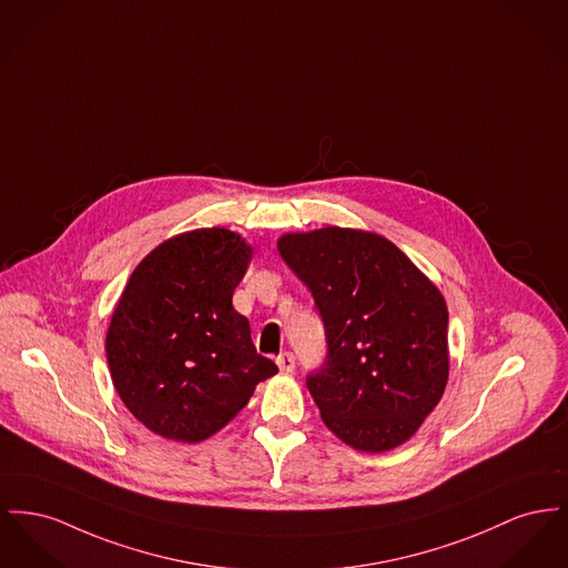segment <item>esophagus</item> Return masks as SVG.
<instances>
[{
  "label": "esophagus",
  "instance_id": "34e87169",
  "mask_svg": "<svg viewBox=\"0 0 568 568\" xmlns=\"http://www.w3.org/2000/svg\"><path fill=\"white\" fill-rule=\"evenodd\" d=\"M276 367L281 368V373H292L296 367V358L292 352H283L276 356Z\"/></svg>",
  "mask_w": 568,
  "mask_h": 568
}]
</instances>
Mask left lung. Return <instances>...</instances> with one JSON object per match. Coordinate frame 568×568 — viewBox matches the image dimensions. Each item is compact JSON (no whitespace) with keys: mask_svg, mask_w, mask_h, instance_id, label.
<instances>
[{"mask_svg":"<svg viewBox=\"0 0 568 568\" xmlns=\"http://www.w3.org/2000/svg\"><path fill=\"white\" fill-rule=\"evenodd\" d=\"M276 248L311 290L328 356L306 377L324 425L347 446L388 453L420 429L448 382L442 292L384 235L322 227Z\"/></svg>","mask_w":568,"mask_h":568,"instance_id":"1","label":"left lung"}]
</instances>
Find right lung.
Instances as JSON below:
<instances>
[{"instance_id":"add662e5","label":"right lung","mask_w":568,"mask_h":568,"mask_svg":"<svg viewBox=\"0 0 568 568\" xmlns=\"http://www.w3.org/2000/svg\"><path fill=\"white\" fill-rule=\"evenodd\" d=\"M251 257L242 235L207 227L169 237L134 267L104 349L120 399L152 434L203 442L278 373L232 304Z\"/></svg>"}]
</instances>
